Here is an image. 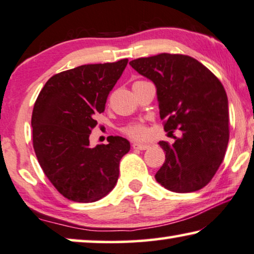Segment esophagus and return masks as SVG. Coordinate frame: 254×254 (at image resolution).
Listing matches in <instances>:
<instances>
[{
  "instance_id": "obj_1",
  "label": "esophagus",
  "mask_w": 254,
  "mask_h": 254,
  "mask_svg": "<svg viewBox=\"0 0 254 254\" xmlns=\"http://www.w3.org/2000/svg\"><path fill=\"white\" fill-rule=\"evenodd\" d=\"M150 147V145L147 144H140V143H133L132 144V148H134V150H147V148Z\"/></svg>"
}]
</instances>
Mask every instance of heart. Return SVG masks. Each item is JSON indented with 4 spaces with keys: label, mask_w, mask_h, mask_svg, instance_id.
<instances>
[{
    "label": "heart",
    "mask_w": 254,
    "mask_h": 254,
    "mask_svg": "<svg viewBox=\"0 0 254 254\" xmlns=\"http://www.w3.org/2000/svg\"><path fill=\"white\" fill-rule=\"evenodd\" d=\"M123 132L132 139H144L147 136V127L140 122H133V123L125 125L123 127Z\"/></svg>",
    "instance_id": "1"
}]
</instances>
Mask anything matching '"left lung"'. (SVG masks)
<instances>
[{"mask_svg":"<svg viewBox=\"0 0 254 254\" xmlns=\"http://www.w3.org/2000/svg\"><path fill=\"white\" fill-rule=\"evenodd\" d=\"M130 65L157 87L165 131L181 134L172 145L159 141L166 159L155 180L175 192L205 187L224 160L229 143L228 96L222 82L185 54L160 53Z\"/></svg>","mask_w":254,"mask_h":254,"instance_id":"8db88e82","label":"left lung"}]
</instances>
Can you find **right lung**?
Segmentation results:
<instances>
[{"mask_svg":"<svg viewBox=\"0 0 254 254\" xmlns=\"http://www.w3.org/2000/svg\"><path fill=\"white\" fill-rule=\"evenodd\" d=\"M127 62L64 70L50 77L37 97L31 118L33 150L51 184L70 201H99L116 185L120 161L130 143L110 136L109 144L90 147L89 136Z\"/></svg>","mask_w":254,"mask_h":254,"instance_id":"right-lung-1","label":"right lung"}]
</instances>
